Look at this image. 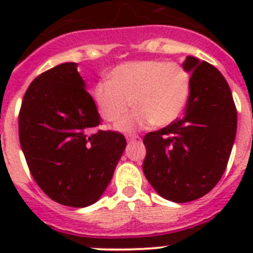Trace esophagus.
I'll return each instance as SVG.
<instances>
[{"instance_id":"1","label":"esophagus","mask_w":253,"mask_h":253,"mask_svg":"<svg viewBox=\"0 0 253 253\" xmlns=\"http://www.w3.org/2000/svg\"><path fill=\"white\" fill-rule=\"evenodd\" d=\"M125 136H126L127 142H131V140H136V139H139L138 135H135V134H126Z\"/></svg>"}]
</instances>
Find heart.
Returning a JSON list of instances; mask_svg holds the SVG:
<instances>
[{"label": "heart", "mask_w": 253, "mask_h": 253, "mask_svg": "<svg viewBox=\"0 0 253 253\" xmlns=\"http://www.w3.org/2000/svg\"><path fill=\"white\" fill-rule=\"evenodd\" d=\"M190 75L178 63L139 60L117 65L109 81L97 83L93 99L103 119L117 122L131 103L135 110L117 125L130 131L152 123L164 127L173 123L186 106L190 94Z\"/></svg>", "instance_id": "obj_1"}]
</instances>
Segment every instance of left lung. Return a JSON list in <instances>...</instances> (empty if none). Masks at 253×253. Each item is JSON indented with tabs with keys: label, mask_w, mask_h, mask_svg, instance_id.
Listing matches in <instances>:
<instances>
[{
	"label": "left lung",
	"mask_w": 253,
	"mask_h": 253,
	"mask_svg": "<svg viewBox=\"0 0 253 253\" xmlns=\"http://www.w3.org/2000/svg\"><path fill=\"white\" fill-rule=\"evenodd\" d=\"M190 94L182 118L143 138V172L166 200L184 204L211 190L227 167L236 135V107L222 73L188 56Z\"/></svg>",
	"instance_id": "8db88e82"
}]
</instances>
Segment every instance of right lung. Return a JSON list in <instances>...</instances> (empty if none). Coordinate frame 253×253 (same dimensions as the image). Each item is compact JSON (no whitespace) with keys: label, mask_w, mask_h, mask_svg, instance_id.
Masks as SVG:
<instances>
[{"label":"right lung","mask_w":253,"mask_h":253,"mask_svg":"<svg viewBox=\"0 0 253 253\" xmlns=\"http://www.w3.org/2000/svg\"><path fill=\"white\" fill-rule=\"evenodd\" d=\"M97 106L76 63L45 71L27 87L19 142L39 188L57 204L85 208L102 196L126 148L117 131L98 130Z\"/></svg>","instance_id":"right-lung-1"}]
</instances>
